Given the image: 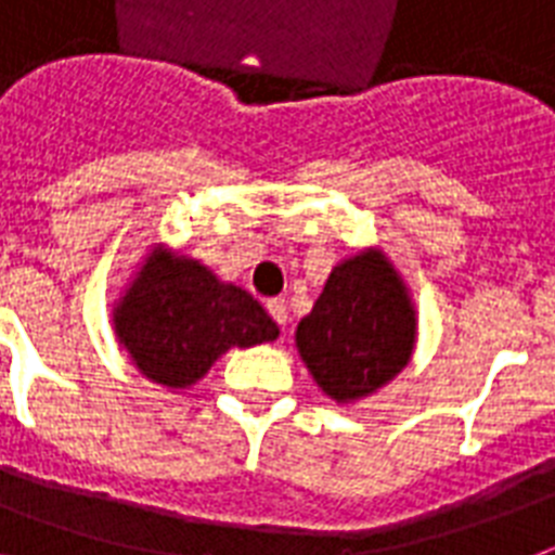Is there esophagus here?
<instances>
[{
    "instance_id": "1",
    "label": "esophagus",
    "mask_w": 555,
    "mask_h": 555,
    "mask_svg": "<svg viewBox=\"0 0 555 555\" xmlns=\"http://www.w3.org/2000/svg\"><path fill=\"white\" fill-rule=\"evenodd\" d=\"M268 313L279 322V325H282V328H285V325H287V302H285V299H279V296H276V299H268Z\"/></svg>"
}]
</instances>
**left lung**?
<instances>
[{"label":"left lung","instance_id":"1","mask_svg":"<svg viewBox=\"0 0 555 555\" xmlns=\"http://www.w3.org/2000/svg\"><path fill=\"white\" fill-rule=\"evenodd\" d=\"M296 346L322 391L339 403L395 377L412 354L414 311L391 264L379 253L339 264L299 322Z\"/></svg>","mask_w":555,"mask_h":555}]
</instances>
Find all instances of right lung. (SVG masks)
Instances as JSON below:
<instances>
[{
  "label": "right lung",
  "instance_id": "obj_1",
  "mask_svg": "<svg viewBox=\"0 0 555 555\" xmlns=\"http://www.w3.org/2000/svg\"><path fill=\"white\" fill-rule=\"evenodd\" d=\"M115 322L134 365L172 388L204 377L227 348L279 337L276 322L247 291L221 285L204 264L178 256L143 264Z\"/></svg>",
  "mask_w": 555,
  "mask_h": 555
}]
</instances>
